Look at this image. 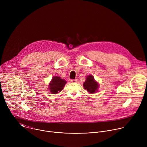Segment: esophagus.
<instances>
[{
  "instance_id": "obj_1",
  "label": "esophagus",
  "mask_w": 147,
  "mask_h": 147,
  "mask_svg": "<svg viewBox=\"0 0 147 147\" xmlns=\"http://www.w3.org/2000/svg\"><path fill=\"white\" fill-rule=\"evenodd\" d=\"M70 81H71V82H76L77 81V79H71V80H70Z\"/></svg>"
}]
</instances>
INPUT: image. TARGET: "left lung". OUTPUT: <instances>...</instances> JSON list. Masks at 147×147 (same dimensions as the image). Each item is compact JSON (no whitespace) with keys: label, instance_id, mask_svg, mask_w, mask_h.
Wrapping results in <instances>:
<instances>
[{"label":"left lung","instance_id":"obj_1","mask_svg":"<svg viewBox=\"0 0 147 147\" xmlns=\"http://www.w3.org/2000/svg\"><path fill=\"white\" fill-rule=\"evenodd\" d=\"M84 87L90 93L95 92L99 87V85L96 81L94 80V78L92 76H88L87 77L86 81L83 84Z\"/></svg>","mask_w":147,"mask_h":147}]
</instances>
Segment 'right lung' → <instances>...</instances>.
Segmentation results:
<instances>
[{
  "instance_id": "right-lung-1",
  "label": "right lung",
  "mask_w": 147,
  "mask_h": 147,
  "mask_svg": "<svg viewBox=\"0 0 147 147\" xmlns=\"http://www.w3.org/2000/svg\"><path fill=\"white\" fill-rule=\"evenodd\" d=\"M66 83V81L65 80L61 79L60 77H53L49 85L50 91L54 94L60 92L63 88Z\"/></svg>"
}]
</instances>
